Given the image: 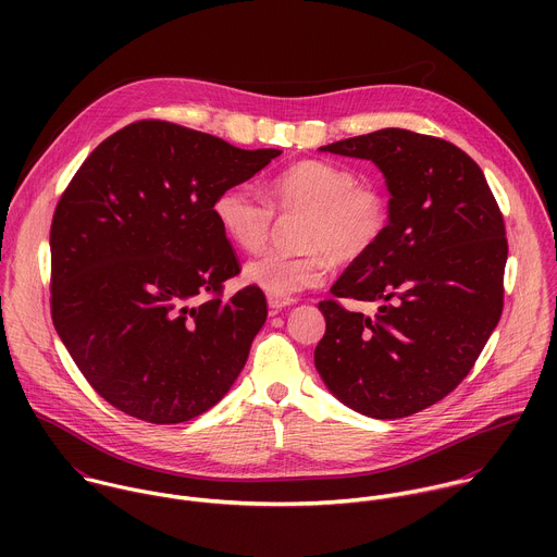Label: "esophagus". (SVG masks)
<instances>
[{"instance_id":"esophagus-1","label":"esophagus","mask_w":557,"mask_h":557,"mask_svg":"<svg viewBox=\"0 0 557 557\" xmlns=\"http://www.w3.org/2000/svg\"><path fill=\"white\" fill-rule=\"evenodd\" d=\"M267 301H269V308H271V312H280L282 308L290 306L295 299H293V297H277V295H267Z\"/></svg>"}]
</instances>
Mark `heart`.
Returning a JSON list of instances; mask_svg holds the SVG:
<instances>
[{
  "label": "heart",
  "mask_w": 557,
  "mask_h": 557,
  "mask_svg": "<svg viewBox=\"0 0 557 557\" xmlns=\"http://www.w3.org/2000/svg\"><path fill=\"white\" fill-rule=\"evenodd\" d=\"M275 211L304 215L297 231L301 251H269L245 267V280L277 297L320 286L333 262H361L381 245L389 226L385 196L376 187L359 185L348 168L326 161H304L277 174L269 200L249 183H233L222 187L211 205L222 235L249 253L267 245Z\"/></svg>",
  "instance_id": "heart-1"
}]
</instances>
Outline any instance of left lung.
Wrapping results in <instances>:
<instances>
[{"instance_id": "obj_1", "label": "left lung", "mask_w": 557, "mask_h": 557, "mask_svg": "<svg viewBox=\"0 0 557 557\" xmlns=\"http://www.w3.org/2000/svg\"><path fill=\"white\" fill-rule=\"evenodd\" d=\"M366 158L385 176L381 245L320 301L326 333L314 368L348 408L404 419L447 396L503 314L505 220L483 170L449 140L385 127L320 147ZM381 300L372 321L338 297Z\"/></svg>"}]
</instances>
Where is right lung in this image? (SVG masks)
<instances>
[{"mask_svg":"<svg viewBox=\"0 0 557 557\" xmlns=\"http://www.w3.org/2000/svg\"><path fill=\"white\" fill-rule=\"evenodd\" d=\"M280 153L149 119L106 138L70 181L50 226L52 322L116 410L185 423L245 368L267 299L258 286L222 299L240 262L211 205Z\"/></svg>","mask_w":557,"mask_h":557,"instance_id":"1","label":"right lung"}]
</instances>
